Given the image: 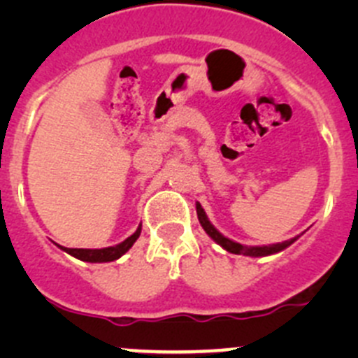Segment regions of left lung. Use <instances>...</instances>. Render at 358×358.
Returning a JSON list of instances; mask_svg holds the SVG:
<instances>
[{
	"instance_id": "8db88e82",
	"label": "left lung",
	"mask_w": 358,
	"mask_h": 358,
	"mask_svg": "<svg viewBox=\"0 0 358 358\" xmlns=\"http://www.w3.org/2000/svg\"><path fill=\"white\" fill-rule=\"evenodd\" d=\"M196 209H197V218H199L202 229L206 230V234H208L209 237H211L213 241H215L216 244H220L225 251L232 252V255H244V256H268V255H273V252H279L282 251V249H286L287 246H291L292 243H294L298 237H294V239H289V241H284V243H277V244H270V246H244V244H239V243H234V241H230L229 237H225L223 234H220L218 230L215 229V227L211 225V222L208 220V216H206L204 209H202V206L197 202L196 204Z\"/></svg>"
}]
</instances>
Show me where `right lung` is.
<instances>
[{"label": "right lung", "instance_id": "1", "mask_svg": "<svg viewBox=\"0 0 358 358\" xmlns=\"http://www.w3.org/2000/svg\"><path fill=\"white\" fill-rule=\"evenodd\" d=\"M140 232H142V225L136 229V232L133 236H129L128 239L122 241L121 244L117 246H110V248H103V249H71V248H62L60 249L69 252L74 258L81 259V262H90V263H106V262H114V259L121 258L129 248L135 244V241L140 237Z\"/></svg>", "mask_w": 358, "mask_h": 358}]
</instances>
